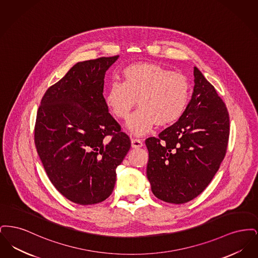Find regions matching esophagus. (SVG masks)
<instances>
[{
	"mask_svg": "<svg viewBox=\"0 0 258 258\" xmlns=\"http://www.w3.org/2000/svg\"><path fill=\"white\" fill-rule=\"evenodd\" d=\"M142 146H143V142L140 139H136V138L132 139V147L140 148Z\"/></svg>",
	"mask_w": 258,
	"mask_h": 258,
	"instance_id": "esophagus-1",
	"label": "esophagus"
}]
</instances>
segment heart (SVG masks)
I'll return each instance as SVG.
<instances>
[{
  "instance_id": "heart-1",
  "label": "heart",
  "mask_w": 258,
  "mask_h": 258,
  "mask_svg": "<svg viewBox=\"0 0 258 258\" xmlns=\"http://www.w3.org/2000/svg\"><path fill=\"white\" fill-rule=\"evenodd\" d=\"M122 82H112L105 93V104L120 120H126L135 107L139 109L127 123L135 135L150 133L158 123L169 125L186 110L190 87L184 74L152 62H136L123 69Z\"/></svg>"
}]
</instances>
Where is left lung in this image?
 Here are the masks:
<instances>
[{"instance_id": "8db88e82", "label": "left lung", "mask_w": 258, "mask_h": 258, "mask_svg": "<svg viewBox=\"0 0 258 258\" xmlns=\"http://www.w3.org/2000/svg\"><path fill=\"white\" fill-rule=\"evenodd\" d=\"M195 87L183 117L145 141L147 178L154 196L183 204L210 184L224 159L229 115L214 86L195 67Z\"/></svg>"}]
</instances>
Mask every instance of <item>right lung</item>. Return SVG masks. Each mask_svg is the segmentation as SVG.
<instances>
[{
	"instance_id": "1",
	"label": "right lung",
	"mask_w": 258,
	"mask_h": 258,
	"mask_svg": "<svg viewBox=\"0 0 258 258\" xmlns=\"http://www.w3.org/2000/svg\"><path fill=\"white\" fill-rule=\"evenodd\" d=\"M118 58L78 61L46 91L37 111L38 156L51 183L76 204L110 197L131 148L103 98L105 73Z\"/></svg>"
}]
</instances>
